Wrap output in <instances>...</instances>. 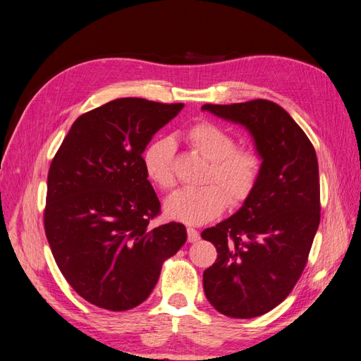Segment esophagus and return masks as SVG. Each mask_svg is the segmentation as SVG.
I'll return each mask as SVG.
<instances>
[{"instance_id": "34e87169", "label": "esophagus", "mask_w": 361, "mask_h": 361, "mask_svg": "<svg viewBox=\"0 0 361 361\" xmlns=\"http://www.w3.org/2000/svg\"><path fill=\"white\" fill-rule=\"evenodd\" d=\"M188 241H189V243H197V241H200L198 230H195L193 227H188Z\"/></svg>"}]
</instances>
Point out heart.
I'll use <instances>...</instances> for the list:
<instances>
[{
	"label": "heart",
	"mask_w": 361,
	"mask_h": 361,
	"mask_svg": "<svg viewBox=\"0 0 361 361\" xmlns=\"http://www.w3.org/2000/svg\"><path fill=\"white\" fill-rule=\"evenodd\" d=\"M184 140L209 161L202 177L206 186L181 189L168 198L166 215L186 224H202L216 218L227 202L239 204L256 186L261 159L248 147H235V137L215 123L200 122L183 133ZM175 143L171 137H159L145 147L142 163L146 177L161 190L175 186Z\"/></svg>",
	"instance_id": "heart-1"
}]
</instances>
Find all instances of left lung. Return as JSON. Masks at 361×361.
<instances>
[{
  "label": "left lung",
  "instance_id": "1",
  "mask_svg": "<svg viewBox=\"0 0 361 361\" xmlns=\"http://www.w3.org/2000/svg\"><path fill=\"white\" fill-rule=\"evenodd\" d=\"M201 109L244 126L262 160L241 209L201 233L218 252L202 274L212 307L228 317H257L285 300L308 261L320 223L316 151L274 102L207 104Z\"/></svg>",
  "mask_w": 361,
  "mask_h": 361
}]
</instances>
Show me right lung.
Instances as JSON below:
<instances>
[{"label":"right lung","instance_id":"add662e5","mask_svg":"<svg viewBox=\"0 0 361 361\" xmlns=\"http://www.w3.org/2000/svg\"><path fill=\"white\" fill-rule=\"evenodd\" d=\"M184 104L111 100L82 114L50 164L44 227L54 261L80 298L109 311L145 302L186 227L151 228L160 201L142 154Z\"/></svg>","mask_w":361,"mask_h":361}]
</instances>
